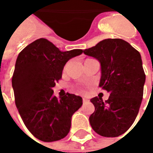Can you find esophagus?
Segmentation results:
<instances>
[{
    "mask_svg": "<svg viewBox=\"0 0 153 153\" xmlns=\"http://www.w3.org/2000/svg\"><path fill=\"white\" fill-rule=\"evenodd\" d=\"M82 102H83V104H86V103H88L89 100H87L86 98H82Z\"/></svg>",
    "mask_w": 153,
    "mask_h": 153,
    "instance_id": "esophagus-1",
    "label": "esophagus"
}]
</instances>
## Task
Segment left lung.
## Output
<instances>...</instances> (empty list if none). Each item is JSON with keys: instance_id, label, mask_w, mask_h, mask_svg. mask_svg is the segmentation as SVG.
Returning <instances> with one entry per match:
<instances>
[{"instance_id": "1", "label": "left lung", "mask_w": 153, "mask_h": 153, "mask_svg": "<svg viewBox=\"0 0 153 153\" xmlns=\"http://www.w3.org/2000/svg\"><path fill=\"white\" fill-rule=\"evenodd\" d=\"M84 54L101 64L99 86L109 93L108 100L91 98L95 110L90 117L91 127L106 137H115L130 128L142 102L145 74L139 51L121 39H105Z\"/></svg>"}]
</instances>
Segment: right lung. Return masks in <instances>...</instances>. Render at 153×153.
<instances>
[{
	"label": "right lung",
	"instance_id": "obj_1",
	"mask_svg": "<svg viewBox=\"0 0 153 153\" xmlns=\"http://www.w3.org/2000/svg\"><path fill=\"white\" fill-rule=\"evenodd\" d=\"M82 52V49L61 51L40 38L18 55L12 79L16 105L27 129L42 141L64 138L71 128L72 115L82 105L80 96L67 93L58 99L52 90L62 78L67 61Z\"/></svg>",
	"mask_w": 153,
	"mask_h": 153
}]
</instances>
